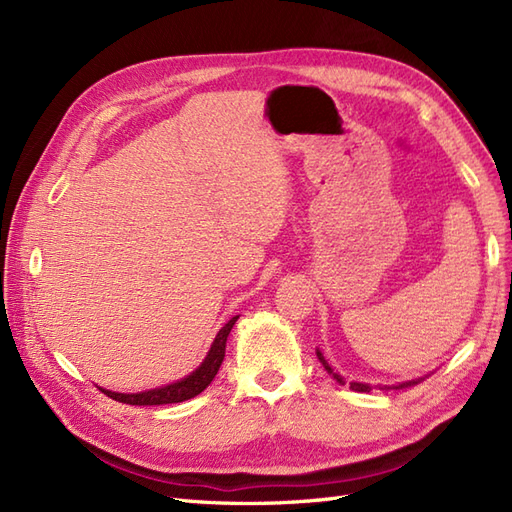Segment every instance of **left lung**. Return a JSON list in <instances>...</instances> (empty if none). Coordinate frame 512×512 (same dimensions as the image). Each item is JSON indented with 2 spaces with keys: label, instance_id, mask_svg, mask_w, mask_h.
<instances>
[{
  "label": "left lung",
  "instance_id": "obj_1",
  "mask_svg": "<svg viewBox=\"0 0 512 512\" xmlns=\"http://www.w3.org/2000/svg\"><path fill=\"white\" fill-rule=\"evenodd\" d=\"M316 354H318V359H320V363L324 365V369H327L329 371V374H333V369L329 367V363L327 361H324V356H322V352L320 350H316ZM333 378L339 382V384H344V380L342 378H339L337 374H333ZM410 384H416L414 380L412 382H404V384H399V386H393V389H401V386H410ZM350 389L352 391H359V393H369L371 391V386L369 384H363V382H350Z\"/></svg>",
  "mask_w": 512,
  "mask_h": 512
}]
</instances>
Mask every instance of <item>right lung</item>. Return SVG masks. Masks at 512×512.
I'll return each mask as SVG.
<instances>
[{
	"label": "right lung",
	"mask_w": 512,
	"mask_h": 512,
	"mask_svg": "<svg viewBox=\"0 0 512 512\" xmlns=\"http://www.w3.org/2000/svg\"><path fill=\"white\" fill-rule=\"evenodd\" d=\"M239 316L230 318L224 327L220 329V333L215 335V342L209 350V354L205 356V361L200 363V367L188 378H183L179 382H173L168 386H160V389H151L145 393H113V391H106L100 389L104 395H108L115 401H121V404H130V406H162V404H179V401L185 399H192L198 393H203L207 386L211 384V380L218 374V369L224 361V354H226V339L230 329L235 327Z\"/></svg>",
	"instance_id": "add662e5"
}]
</instances>
